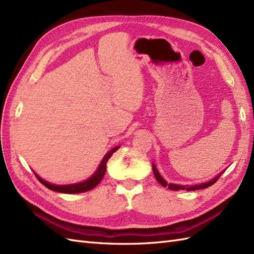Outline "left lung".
Segmentation results:
<instances>
[{"instance_id":"1","label":"left lung","mask_w":254,"mask_h":254,"mask_svg":"<svg viewBox=\"0 0 254 254\" xmlns=\"http://www.w3.org/2000/svg\"><path fill=\"white\" fill-rule=\"evenodd\" d=\"M152 172H153V175H155L157 181L161 184V186L164 187V188H167L168 190H201V189H206L211 187L212 184H214L215 182H216L218 180L219 177L222 175L221 172L219 175H217L215 178H213L212 180L207 181V182H204V183H199V184H196V186H179V184H173V183H167L162 177L160 176L157 167L155 164H152Z\"/></svg>"}]
</instances>
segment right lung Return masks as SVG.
<instances>
[{
    "mask_svg": "<svg viewBox=\"0 0 254 254\" xmlns=\"http://www.w3.org/2000/svg\"><path fill=\"white\" fill-rule=\"evenodd\" d=\"M119 148H120V146H117V147H114L109 152H107L106 156L102 160L101 164H99L98 168L96 170V172L86 181H82V182H79V183H74V184H67V186H56V184H52V183H49L45 180L41 179L40 177L38 176L36 173H35V175L38 178V180H39L44 187H47L48 189H50L54 191H58V193H64V194L83 193V191H88L92 189H94L97 186V184L102 181V179L104 178V176H105L106 170H107V162H108V160L113 155V152L117 151Z\"/></svg>",
    "mask_w": 254,
    "mask_h": 254,
    "instance_id": "right-lung-1",
    "label": "right lung"
}]
</instances>
